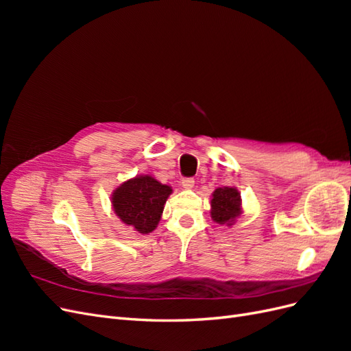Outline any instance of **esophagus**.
<instances>
[{
	"label": "esophagus",
	"mask_w": 351,
	"mask_h": 351,
	"mask_svg": "<svg viewBox=\"0 0 351 351\" xmlns=\"http://www.w3.org/2000/svg\"><path fill=\"white\" fill-rule=\"evenodd\" d=\"M182 186H183L184 189H187V190H190V189H193V186H195V180H193L192 177H187V178H183V180H182Z\"/></svg>",
	"instance_id": "1"
}]
</instances>
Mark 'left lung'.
Here are the masks:
<instances>
[{
  "label": "left lung",
  "mask_w": 351,
  "mask_h": 351,
  "mask_svg": "<svg viewBox=\"0 0 351 351\" xmlns=\"http://www.w3.org/2000/svg\"><path fill=\"white\" fill-rule=\"evenodd\" d=\"M210 217L218 224L232 226L241 214V200L239 190L234 187H218L212 193Z\"/></svg>",
  "instance_id": "obj_1"
}]
</instances>
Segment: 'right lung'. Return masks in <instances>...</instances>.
<instances>
[{
  "label": "right lung",
  "mask_w": 351,
  "mask_h": 351,
  "mask_svg": "<svg viewBox=\"0 0 351 351\" xmlns=\"http://www.w3.org/2000/svg\"><path fill=\"white\" fill-rule=\"evenodd\" d=\"M171 192V187L156 182L154 177L139 176L115 189L111 202L117 217L124 224L132 226L141 234H149L161 219Z\"/></svg>",
  "instance_id": "obj_1"
}]
</instances>
